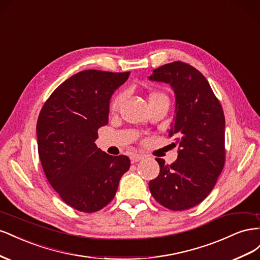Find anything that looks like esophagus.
<instances>
[{
    "label": "esophagus",
    "instance_id": "1",
    "mask_svg": "<svg viewBox=\"0 0 260 260\" xmlns=\"http://www.w3.org/2000/svg\"><path fill=\"white\" fill-rule=\"evenodd\" d=\"M144 159V157L142 154H132L131 155V161L134 163V162H138V161H140V160H143Z\"/></svg>",
    "mask_w": 260,
    "mask_h": 260
}]
</instances>
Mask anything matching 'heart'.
<instances>
[{
	"label": "heart",
	"mask_w": 260,
	"mask_h": 260,
	"mask_svg": "<svg viewBox=\"0 0 260 260\" xmlns=\"http://www.w3.org/2000/svg\"><path fill=\"white\" fill-rule=\"evenodd\" d=\"M158 94H161V93H159V92H153V93H151L150 97H154V95H158ZM121 101H122V97H121V95H116V97H115L112 101H111V105H110L111 110H115L118 106H120Z\"/></svg>",
	"instance_id": "1"
}]
</instances>
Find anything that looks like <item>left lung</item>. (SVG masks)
Segmentation results:
<instances>
[{
  "label": "left lung",
  "mask_w": 260,
  "mask_h": 260,
  "mask_svg": "<svg viewBox=\"0 0 260 260\" xmlns=\"http://www.w3.org/2000/svg\"><path fill=\"white\" fill-rule=\"evenodd\" d=\"M148 79L168 84L174 92V117L168 132L179 146L172 165L155 158L160 173L149 182V189L168 209H189L209 195L223 169V110L208 80L186 63L163 65Z\"/></svg>",
  "instance_id": "obj_1"
}]
</instances>
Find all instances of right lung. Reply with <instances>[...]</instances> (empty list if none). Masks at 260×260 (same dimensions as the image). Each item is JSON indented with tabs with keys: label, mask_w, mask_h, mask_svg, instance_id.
Masks as SVG:
<instances>
[{
	"label": "right lung",
	"mask_w": 260,
	"mask_h": 260,
	"mask_svg": "<svg viewBox=\"0 0 260 260\" xmlns=\"http://www.w3.org/2000/svg\"><path fill=\"white\" fill-rule=\"evenodd\" d=\"M128 76L129 72H79L55 89L39 114L37 140L44 174L79 211L106 207L131 167L128 157H113L94 143L98 129L108 124L111 97Z\"/></svg>",
	"instance_id": "1"
}]
</instances>
